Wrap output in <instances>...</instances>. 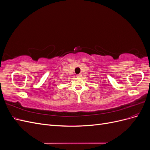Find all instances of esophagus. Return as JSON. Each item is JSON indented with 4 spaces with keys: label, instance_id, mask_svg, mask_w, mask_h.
Returning a JSON list of instances; mask_svg holds the SVG:
<instances>
[{
    "label": "esophagus",
    "instance_id": "34e87169",
    "mask_svg": "<svg viewBox=\"0 0 150 150\" xmlns=\"http://www.w3.org/2000/svg\"><path fill=\"white\" fill-rule=\"evenodd\" d=\"M81 76H82V74H79L76 75V77H78V78H81Z\"/></svg>",
    "mask_w": 150,
    "mask_h": 150
}]
</instances>
